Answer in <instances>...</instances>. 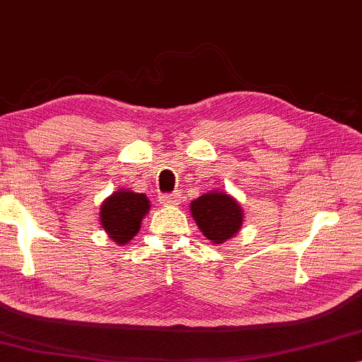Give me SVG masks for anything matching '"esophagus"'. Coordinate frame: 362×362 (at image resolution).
Returning a JSON list of instances; mask_svg holds the SVG:
<instances>
[{
	"label": "esophagus",
	"instance_id": "obj_1",
	"mask_svg": "<svg viewBox=\"0 0 362 362\" xmlns=\"http://www.w3.org/2000/svg\"><path fill=\"white\" fill-rule=\"evenodd\" d=\"M159 202L162 203L164 206H174V205H179L180 202V195L179 193H167V195H162L159 197Z\"/></svg>",
	"mask_w": 362,
	"mask_h": 362
}]
</instances>
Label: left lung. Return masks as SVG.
I'll return each instance as SVG.
<instances>
[{
  "label": "left lung",
  "mask_w": 362,
  "mask_h": 362,
  "mask_svg": "<svg viewBox=\"0 0 362 362\" xmlns=\"http://www.w3.org/2000/svg\"><path fill=\"white\" fill-rule=\"evenodd\" d=\"M193 220L213 244L231 239L241 230L243 210L226 192H210L190 203Z\"/></svg>",
  "instance_id": "1"
}]
</instances>
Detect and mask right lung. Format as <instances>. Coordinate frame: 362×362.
<instances>
[{"label":"right lung","mask_w":362,"mask_h":362,"mask_svg":"<svg viewBox=\"0 0 362 362\" xmlns=\"http://www.w3.org/2000/svg\"><path fill=\"white\" fill-rule=\"evenodd\" d=\"M149 208L144 193L118 190L101 203L100 223L115 243L126 244L139 231L142 218Z\"/></svg>","instance_id":"obj_1"}]
</instances>
